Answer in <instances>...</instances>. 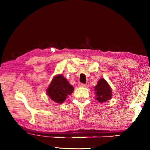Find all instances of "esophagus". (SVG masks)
Instances as JSON below:
<instances>
[{
    "label": "esophagus",
    "mask_w": 150,
    "mask_h": 150,
    "mask_svg": "<svg viewBox=\"0 0 150 150\" xmlns=\"http://www.w3.org/2000/svg\"><path fill=\"white\" fill-rule=\"evenodd\" d=\"M79 86H80V87H88V85L87 84H84V83H80Z\"/></svg>",
    "instance_id": "obj_1"
}]
</instances>
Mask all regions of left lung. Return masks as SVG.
<instances>
[{"label":"left lung","mask_w":150,"mask_h":150,"mask_svg":"<svg viewBox=\"0 0 150 150\" xmlns=\"http://www.w3.org/2000/svg\"><path fill=\"white\" fill-rule=\"evenodd\" d=\"M96 91V100L100 103H104L110 99L112 96V90L108 83L104 79H100L95 87Z\"/></svg>","instance_id":"obj_1"}]
</instances>
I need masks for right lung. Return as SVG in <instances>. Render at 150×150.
<instances>
[{
	"label": "right lung",
	"mask_w": 150,
	"mask_h": 150,
	"mask_svg": "<svg viewBox=\"0 0 150 150\" xmlns=\"http://www.w3.org/2000/svg\"><path fill=\"white\" fill-rule=\"evenodd\" d=\"M74 88L62 75L55 77L47 90V95L57 103H63L68 95L73 93Z\"/></svg>",
	"instance_id": "obj_1"
}]
</instances>
